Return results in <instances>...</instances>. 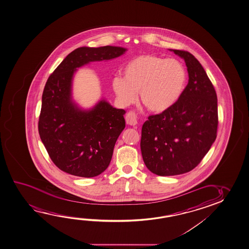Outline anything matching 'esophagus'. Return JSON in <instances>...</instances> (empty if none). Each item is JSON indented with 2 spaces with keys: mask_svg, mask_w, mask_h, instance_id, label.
Listing matches in <instances>:
<instances>
[{
  "mask_svg": "<svg viewBox=\"0 0 249 249\" xmlns=\"http://www.w3.org/2000/svg\"><path fill=\"white\" fill-rule=\"evenodd\" d=\"M126 124L130 126H134L137 124V115L134 112H128L126 115Z\"/></svg>",
  "mask_w": 249,
  "mask_h": 249,
  "instance_id": "34e87169",
  "label": "esophagus"
}]
</instances>
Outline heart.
I'll use <instances>...</instances> for the list:
<instances>
[{
  "label": "heart",
  "mask_w": 249,
  "mask_h": 249,
  "mask_svg": "<svg viewBox=\"0 0 249 249\" xmlns=\"http://www.w3.org/2000/svg\"><path fill=\"white\" fill-rule=\"evenodd\" d=\"M187 72L180 61L153 54L134 58L123 69V79L116 77L112 87L123 105L137 99L140 91L142 105L156 114L167 111L183 92Z\"/></svg>",
  "instance_id": "b5f03b06"
}]
</instances>
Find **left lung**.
Segmentation results:
<instances>
[{
	"instance_id": "obj_1",
	"label": "left lung",
	"mask_w": 249,
	"mask_h": 249,
	"mask_svg": "<svg viewBox=\"0 0 249 249\" xmlns=\"http://www.w3.org/2000/svg\"><path fill=\"white\" fill-rule=\"evenodd\" d=\"M170 51L185 61L188 86L171 108L150 115L141 132L144 164L161 177L195 169L216 140L218 123L216 90L205 69L188 51Z\"/></svg>"
}]
</instances>
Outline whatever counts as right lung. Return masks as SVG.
I'll list each match as a JSON object with an SVG mask.
<instances>
[{
  "label": "right lung",
  "mask_w": 249,
  "mask_h": 249,
  "mask_svg": "<svg viewBox=\"0 0 249 249\" xmlns=\"http://www.w3.org/2000/svg\"><path fill=\"white\" fill-rule=\"evenodd\" d=\"M126 51L109 45L78 48L48 79L42 97L38 133L51 160L66 173L87 178L103 173L126 126V111L114 108L105 98L90 108L76 104L72 94L74 73L90 62L112 60Z\"/></svg>",
  "instance_id": "obj_1"
}]
</instances>
